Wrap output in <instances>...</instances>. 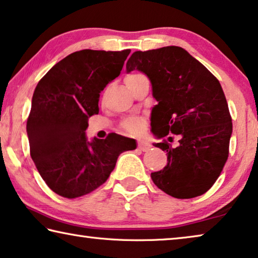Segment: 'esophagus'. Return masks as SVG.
Returning a JSON list of instances; mask_svg holds the SVG:
<instances>
[{
	"mask_svg": "<svg viewBox=\"0 0 258 258\" xmlns=\"http://www.w3.org/2000/svg\"><path fill=\"white\" fill-rule=\"evenodd\" d=\"M139 149L142 150V151H148L151 148V145L149 144L148 141H144V140H140L139 141Z\"/></svg>",
	"mask_w": 258,
	"mask_h": 258,
	"instance_id": "esophagus-1",
	"label": "esophagus"
}]
</instances>
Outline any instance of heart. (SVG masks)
Here are the masks:
<instances>
[{
	"label": "heart",
	"mask_w": 258,
	"mask_h": 258,
	"mask_svg": "<svg viewBox=\"0 0 258 258\" xmlns=\"http://www.w3.org/2000/svg\"><path fill=\"white\" fill-rule=\"evenodd\" d=\"M138 76V73H134V75H130L126 77L125 80L130 79V78H133ZM122 127H124L127 132L132 133V134H138L140 133L142 128H144V122H142L141 119H139V118H130V119L125 120L124 124H122Z\"/></svg>",
	"instance_id": "1"
}]
</instances>
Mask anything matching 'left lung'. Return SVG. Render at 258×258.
<instances>
[{
    "instance_id": "8db88e82",
    "label": "left lung",
    "mask_w": 258,
    "mask_h": 258,
    "mask_svg": "<svg viewBox=\"0 0 258 258\" xmlns=\"http://www.w3.org/2000/svg\"><path fill=\"white\" fill-rule=\"evenodd\" d=\"M148 77L157 104L151 110V133L157 139L178 136L172 147L154 144L166 151L164 169L151 173L159 189L177 199L196 198L217 180L228 157L232 118L223 88L212 73L181 47L169 46L136 51L126 71Z\"/></svg>"
}]
</instances>
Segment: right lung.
I'll return each instance as SVG.
<instances>
[{
    "mask_svg": "<svg viewBox=\"0 0 258 258\" xmlns=\"http://www.w3.org/2000/svg\"><path fill=\"white\" fill-rule=\"evenodd\" d=\"M131 50L72 52L36 85L26 131L31 157L48 187L76 199L107 181L134 139L111 133L88 140V119L99 113L100 93L120 75Z\"/></svg>",
    "mask_w": 258,
    "mask_h": 258,
    "instance_id": "obj_1",
    "label": "right lung"
}]
</instances>
